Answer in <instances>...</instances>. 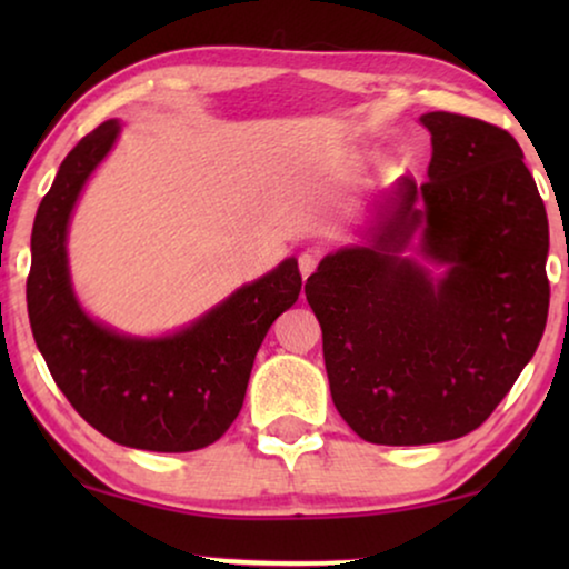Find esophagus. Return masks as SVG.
<instances>
[{"mask_svg": "<svg viewBox=\"0 0 569 569\" xmlns=\"http://www.w3.org/2000/svg\"><path fill=\"white\" fill-rule=\"evenodd\" d=\"M318 261H321V256H318L316 251H306V253H300L298 267H300V274H302V279H308L310 274H313L316 267H318Z\"/></svg>", "mask_w": 569, "mask_h": 569, "instance_id": "34e87169", "label": "esophagus"}]
</instances>
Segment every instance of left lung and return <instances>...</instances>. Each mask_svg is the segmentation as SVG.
Listing matches in <instances>:
<instances>
[{
    "label": "left lung",
    "mask_w": 569,
    "mask_h": 569,
    "mask_svg": "<svg viewBox=\"0 0 569 569\" xmlns=\"http://www.w3.org/2000/svg\"><path fill=\"white\" fill-rule=\"evenodd\" d=\"M427 181L401 178L370 246L326 256L306 298L323 331L331 399L362 440L427 446L492 415L549 313V222L508 131L432 111ZM420 232L435 280L400 251Z\"/></svg>",
    "instance_id": "left-lung-1"
}]
</instances>
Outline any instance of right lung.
Segmentation results:
<instances>
[{
  "label": "right lung",
  "mask_w": 569,
  "mask_h": 569,
  "mask_svg": "<svg viewBox=\"0 0 569 569\" xmlns=\"http://www.w3.org/2000/svg\"><path fill=\"white\" fill-rule=\"evenodd\" d=\"M119 129V121H106L82 137L38 207L30 329L51 378L84 422L119 446L186 453L212 446L236 422L256 352L277 316L295 306L302 277L298 261L287 259L173 337L131 339L92 321L69 282L67 224Z\"/></svg>",
  "instance_id": "obj_1"
}]
</instances>
